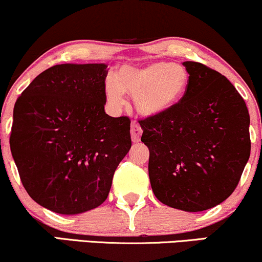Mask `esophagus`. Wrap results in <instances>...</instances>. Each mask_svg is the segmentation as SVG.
Returning a JSON list of instances; mask_svg holds the SVG:
<instances>
[{"instance_id":"esophagus-1","label":"esophagus","mask_w":262,"mask_h":262,"mask_svg":"<svg viewBox=\"0 0 262 262\" xmlns=\"http://www.w3.org/2000/svg\"><path fill=\"white\" fill-rule=\"evenodd\" d=\"M142 134V129L137 121L132 122L130 125V135H132V140L133 142H139L140 141V137Z\"/></svg>"}]
</instances>
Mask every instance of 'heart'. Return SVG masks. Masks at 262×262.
I'll return each mask as SVG.
<instances>
[{
	"label": "heart",
	"instance_id": "b5f03b06",
	"mask_svg": "<svg viewBox=\"0 0 262 262\" xmlns=\"http://www.w3.org/2000/svg\"><path fill=\"white\" fill-rule=\"evenodd\" d=\"M190 75L178 62L152 61L146 65H125L117 76L105 79L104 93L108 105L120 108L125 104V92L134 97L137 110L155 116L169 110L184 97Z\"/></svg>",
	"mask_w": 262,
	"mask_h": 262
}]
</instances>
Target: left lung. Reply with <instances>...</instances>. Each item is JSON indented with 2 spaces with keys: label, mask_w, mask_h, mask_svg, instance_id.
<instances>
[{
  "label": "left lung",
  "mask_w": 262,
  "mask_h": 262,
  "mask_svg": "<svg viewBox=\"0 0 262 262\" xmlns=\"http://www.w3.org/2000/svg\"><path fill=\"white\" fill-rule=\"evenodd\" d=\"M190 81L169 110L139 123L150 150L148 177L168 207L203 211L237 187L250 156V117L237 89L220 72L185 61Z\"/></svg>",
  "instance_id": "obj_1"
}]
</instances>
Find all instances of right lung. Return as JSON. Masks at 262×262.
<instances>
[{
    "mask_svg": "<svg viewBox=\"0 0 262 262\" xmlns=\"http://www.w3.org/2000/svg\"><path fill=\"white\" fill-rule=\"evenodd\" d=\"M105 64H61L39 74L13 110L11 151L29 196L58 214L106 200L132 146L130 120L104 110Z\"/></svg>",
    "mask_w": 262,
    "mask_h": 262,
    "instance_id": "add662e5",
    "label": "right lung"
}]
</instances>
